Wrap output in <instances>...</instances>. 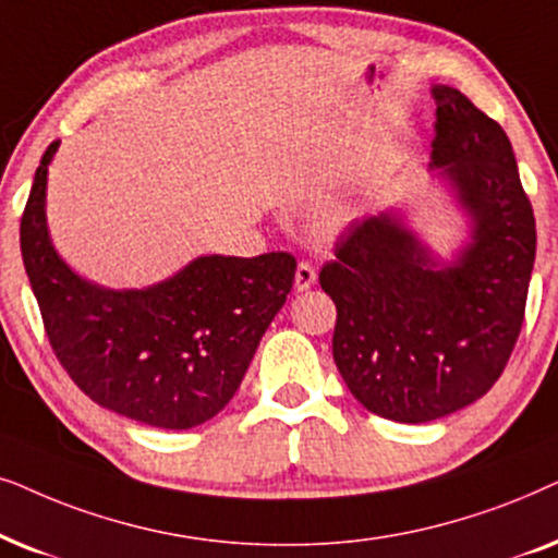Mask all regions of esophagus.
<instances>
[{
	"label": "esophagus",
	"mask_w": 558,
	"mask_h": 558,
	"mask_svg": "<svg viewBox=\"0 0 558 558\" xmlns=\"http://www.w3.org/2000/svg\"><path fill=\"white\" fill-rule=\"evenodd\" d=\"M314 283H316V267L311 265L308 259H301L299 267H295V291H308Z\"/></svg>",
	"instance_id": "esophagus-1"
}]
</instances>
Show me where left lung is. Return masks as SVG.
Returning a JSON list of instances; mask_svg holds the SVG:
<instances>
[{
  "instance_id": "left-lung-1",
  "label": "left lung",
  "mask_w": 558,
  "mask_h": 558,
  "mask_svg": "<svg viewBox=\"0 0 558 558\" xmlns=\"http://www.w3.org/2000/svg\"><path fill=\"white\" fill-rule=\"evenodd\" d=\"M434 166L457 185L474 242L436 267L390 214L352 221L318 272L337 306L331 352L352 396L390 421L474 403L508 365L525 318L536 219L508 135L459 88L436 86Z\"/></svg>"
}]
</instances>
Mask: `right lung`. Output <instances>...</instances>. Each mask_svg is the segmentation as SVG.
I'll list each match as a JSON object with an SVG mask.
<instances>
[{"instance_id": "right-lung-1", "label": "right lung", "mask_w": 558, "mask_h": 558, "mask_svg": "<svg viewBox=\"0 0 558 558\" xmlns=\"http://www.w3.org/2000/svg\"><path fill=\"white\" fill-rule=\"evenodd\" d=\"M48 145L20 219V250L61 367L99 403L155 428H193L234 398L295 278L291 252L198 257L145 291H104L56 255L46 229Z\"/></svg>"}]
</instances>
